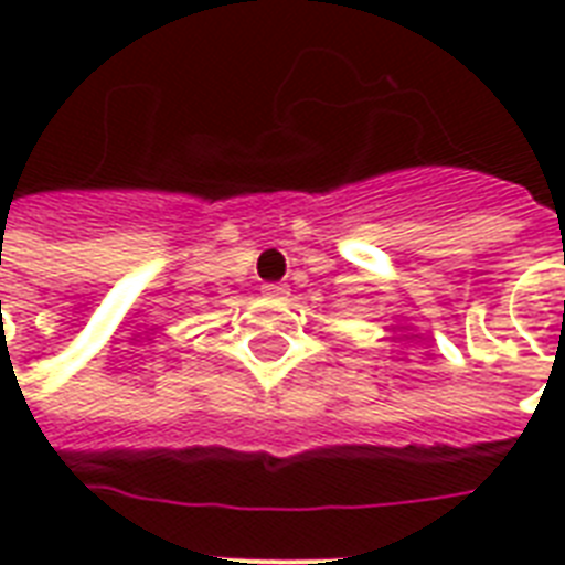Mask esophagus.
<instances>
[{
  "label": "esophagus",
  "instance_id": "34e87169",
  "mask_svg": "<svg viewBox=\"0 0 565 565\" xmlns=\"http://www.w3.org/2000/svg\"><path fill=\"white\" fill-rule=\"evenodd\" d=\"M264 296H269V299H287V287L284 284H264Z\"/></svg>",
  "mask_w": 565,
  "mask_h": 565
}]
</instances>
